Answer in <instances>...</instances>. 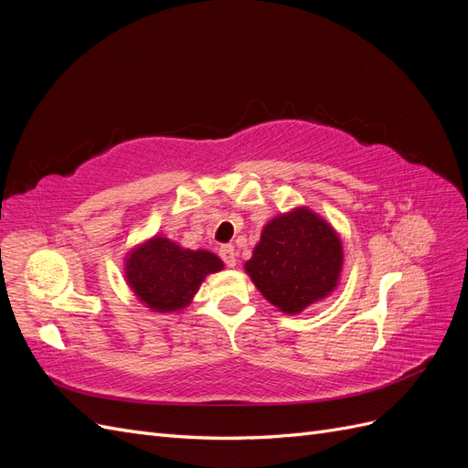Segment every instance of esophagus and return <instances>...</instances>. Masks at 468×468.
Returning <instances> with one entry per match:
<instances>
[{"label":"esophagus","instance_id":"34e87169","mask_svg":"<svg viewBox=\"0 0 468 468\" xmlns=\"http://www.w3.org/2000/svg\"><path fill=\"white\" fill-rule=\"evenodd\" d=\"M218 253H220V260H222L226 265H229V267H234V265H236V250H234V246L224 244V246H220Z\"/></svg>","mask_w":468,"mask_h":468}]
</instances>
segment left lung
Here are the masks:
<instances>
[{"instance_id":"left-lung-1","label":"left lung","mask_w":468,"mask_h":468,"mask_svg":"<svg viewBox=\"0 0 468 468\" xmlns=\"http://www.w3.org/2000/svg\"><path fill=\"white\" fill-rule=\"evenodd\" d=\"M339 269V238L328 222L306 208L269 222L246 263L265 299L287 314L324 299L335 287Z\"/></svg>"}]
</instances>
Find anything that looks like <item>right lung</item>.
<instances>
[{
	"label": "right lung",
	"mask_w": 468,
	"mask_h": 468,
	"mask_svg": "<svg viewBox=\"0 0 468 468\" xmlns=\"http://www.w3.org/2000/svg\"><path fill=\"white\" fill-rule=\"evenodd\" d=\"M220 269L215 253L183 250L165 238H154L126 260V279L148 308L172 313L187 306L201 281Z\"/></svg>",
	"instance_id": "obj_1"
}]
</instances>
